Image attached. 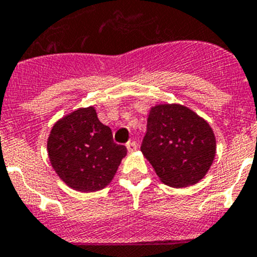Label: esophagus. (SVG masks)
<instances>
[{"label":"esophagus","instance_id":"34e87169","mask_svg":"<svg viewBox=\"0 0 257 257\" xmlns=\"http://www.w3.org/2000/svg\"><path fill=\"white\" fill-rule=\"evenodd\" d=\"M126 149H128V152H136V150L138 149V144L134 141L128 142V143H126Z\"/></svg>","mask_w":257,"mask_h":257}]
</instances>
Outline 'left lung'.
<instances>
[{"label":"left lung","mask_w":257,"mask_h":257,"mask_svg":"<svg viewBox=\"0 0 257 257\" xmlns=\"http://www.w3.org/2000/svg\"><path fill=\"white\" fill-rule=\"evenodd\" d=\"M141 150L163 183L183 188L205 177L216 142L209 124L193 110L160 104L150 110Z\"/></svg>","instance_id":"8db88e82"}]
</instances>
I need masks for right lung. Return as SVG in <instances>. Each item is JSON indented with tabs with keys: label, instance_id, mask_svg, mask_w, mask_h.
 Segmentation results:
<instances>
[{
	"label": "right lung",
	"instance_id": "add662e5",
	"mask_svg": "<svg viewBox=\"0 0 257 257\" xmlns=\"http://www.w3.org/2000/svg\"><path fill=\"white\" fill-rule=\"evenodd\" d=\"M48 157L59 178L83 193L97 191L112 181L126 148L114 143L109 126L94 108H82L54 124L49 134Z\"/></svg>",
	"mask_w": 257,
	"mask_h": 257
}]
</instances>
